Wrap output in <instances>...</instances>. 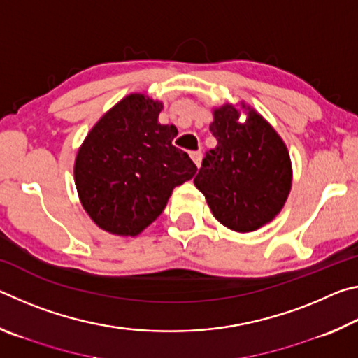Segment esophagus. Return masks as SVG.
Returning <instances> with one entry per match:
<instances>
[{
    "instance_id": "34e87169",
    "label": "esophagus",
    "mask_w": 358,
    "mask_h": 358,
    "mask_svg": "<svg viewBox=\"0 0 358 358\" xmlns=\"http://www.w3.org/2000/svg\"><path fill=\"white\" fill-rule=\"evenodd\" d=\"M191 159L194 161V164H196L197 167H201V164H202V151H192Z\"/></svg>"
}]
</instances>
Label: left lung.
<instances>
[{
	"label": "left lung",
	"mask_w": 358,
	"mask_h": 358,
	"mask_svg": "<svg viewBox=\"0 0 358 358\" xmlns=\"http://www.w3.org/2000/svg\"><path fill=\"white\" fill-rule=\"evenodd\" d=\"M210 131L217 145L205 155L194 185L222 226L254 232L273 221L289 197L292 162L286 143L245 102L215 107Z\"/></svg>",
	"instance_id": "obj_1"
}]
</instances>
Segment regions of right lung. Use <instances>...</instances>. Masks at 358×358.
Wrapping results in <instances>:
<instances>
[{
    "mask_svg": "<svg viewBox=\"0 0 358 358\" xmlns=\"http://www.w3.org/2000/svg\"><path fill=\"white\" fill-rule=\"evenodd\" d=\"M162 102L131 93L99 118L77 151L74 181L83 210L121 237L143 232L166 208L175 186L197 167L173 147L178 131L161 124Z\"/></svg>",
    "mask_w": 358,
    "mask_h": 358,
    "instance_id": "right-lung-1",
    "label": "right lung"
}]
</instances>
